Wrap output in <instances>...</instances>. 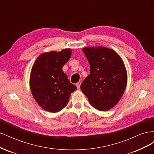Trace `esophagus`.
<instances>
[{
	"mask_svg": "<svg viewBox=\"0 0 154 154\" xmlns=\"http://www.w3.org/2000/svg\"><path fill=\"white\" fill-rule=\"evenodd\" d=\"M80 85H81V82H78L76 84V87H77V88H80Z\"/></svg>",
	"mask_w": 154,
	"mask_h": 154,
	"instance_id": "esophagus-1",
	"label": "esophagus"
}]
</instances>
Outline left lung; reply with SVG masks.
Masks as SVG:
<instances>
[{"label":"left lung","mask_w":154,"mask_h":154,"mask_svg":"<svg viewBox=\"0 0 154 154\" xmlns=\"http://www.w3.org/2000/svg\"><path fill=\"white\" fill-rule=\"evenodd\" d=\"M90 64V74L80 85L90 104L101 111L116 105L127 84V72L120 56L113 49L98 46L83 48Z\"/></svg>","instance_id":"obj_1"}]
</instances>
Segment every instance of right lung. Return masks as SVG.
<instances>
[{
	"instance_id": "obj_1",
	"label": "right lung",
	"mask_w": 154,
	"mask_h": 154,
	"mask_svg": "<svg viewBox=\"0 0 154 154\" xmlns=\"http://www.w3.org/2000/svg\"><path fill=\"white\" fill-rule=\"evenodd\" d=\"M71 49L42 53L32 67L29 85L32 96L42 108L57 112L68 103L71 93L77 89L70 83L62 68L71 57Z\"/></svg>"
}]
</instances>
